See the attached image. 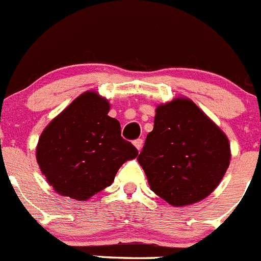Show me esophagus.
<instances>
[{
  "label": "esophagus",
  "mask_w": 261,
  "mask_h": 261,
  "mask_svg": "<svg viewBox=\"0 0 261 261\" xmlns=\"http://www.w3.org/2000/svg\"><path fill=\"white\" fill-rule=\"evenodd\" d=\"M134 145L136 147V149L140 150L143 148V139H136V140H134Z\"/></svg>",
  "instance_id": "obj_1"
}]
</instances>
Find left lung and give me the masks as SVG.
I'll return each instance as SVG.
<instances>
[{"mask_svg": "<svg viewBox=\"0 0 261 261\" xmlns=\"http://www.w3.org/2000/svg\"><path fill=\"white\" fill-rule=\"evenodd\" d=\"M229 160L225 134L188 99L155 109L154 127L138 157L150 189L177 207L206 198L221 181Z\"/></svg>", "mask_w": 261, "mask_h": 261, "instance_id": "1", "label": "left lung"}]
</instances>
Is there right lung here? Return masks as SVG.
<instances>
[{
  "instance_id": "1",
  "label": "right lung",
  "mask_w": 261,
  "mask_h": 261,
  "mask_svg": "<svg viewBox=\"0 0 261 261\" xmlns=\"http://www.w3.org/2000/svg\"><path fill=\"white\" fill-rule=\"evenodd\" d=\"M108 112L107 99L85 92L41 134L37 162L48 184L62 196L86 201L111 186L119 167L138 155Z\"/></svg>"
}]
</instances>
